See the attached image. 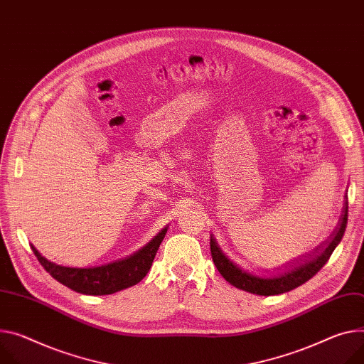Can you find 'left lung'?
Instances as JSON below:
<instances>
[{"instance_id": "1", "label": "left lung", "mask_w": 364, "mask_h": 364, "mask_svg": "<svg viewBox=\"0 0 364 364\" xmlns=\"http://www.w3.org/2000/svg\"><path fill=\"white\" fill-rule=\"evenodd\" d=\"M348 220V200L347 195L344 198L343 214L338 220V226L335 228L332 235L322 243H319L314 250L307 252L306 255L299 257L293 262L275 268L267 275H258L250 272L247 269L240 268L235 264L221 247L218 246L214 236H210V249L214 265L217 267L218 272L223 275L228 283L235 286L236 289L249 291L252 294L259 296H274L290 291L301 284H304L307 279H311L329 259L333 249L338 246L341 242Z\"/></svg>"}]
</instances>
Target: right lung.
<instances>
[{"label":"right lung","instance_id":"right-lung-1","mask_svg":"<svg viewBox=\"0 0 364 364\" xmlns=\"http://www.w3.org/2000/svg\"><path fill=\"white\" fill-rule=\"evenodd\" d=\"M167 228L169 226L163 228L146 246L138 249L132 255L100 267H63L53 264L48 261L45 257H42L33 245L32 250L39 259V262L42 264V267L57 279V282L70 287L71 290L90 296L112 294L138 284L147 275L159 250V246L164 235L167 233Z\"/></svg>","mask_w":364,"mask_h":364}]
</instances>
